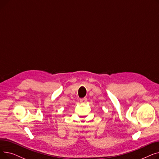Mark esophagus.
Here are the masks:
<instances>
[{
  "label": "esophagus",
  "instance_id": "34e87169",
  "mask_svg": "<svg viewBox=\"0 0 159 159\" xmlns=\"http://www.w3.org/2000/svg\"><path fill=\"white\" fill-rule=\"evenodd\" d=\"M87 101V98H80V102L81 103H85Z\"/></svg>",
  "mask_w": 159,
  "mask_h": 159
}]
</instances>
